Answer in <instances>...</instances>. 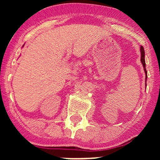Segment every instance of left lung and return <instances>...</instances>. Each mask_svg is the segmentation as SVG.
<instances>
[{
    "label": "left lung",
    "instance_id": "1",
    "mask_svg": "<svg viewBox=\"0 0 160 160\" xmlns=\"http://www.w3.org/2000/svg\"><path fill=\"white\" fill-rule=\"evenodd\" d=\"M141 61L142 65H143V69H144V71H145V73H146V79H147V71H146V70L145 52H144V49H143V47H142V46L141 47Z\"/></svg>",
    "mask_w": 160,
    "mask_h": 160
}]
</instances>
